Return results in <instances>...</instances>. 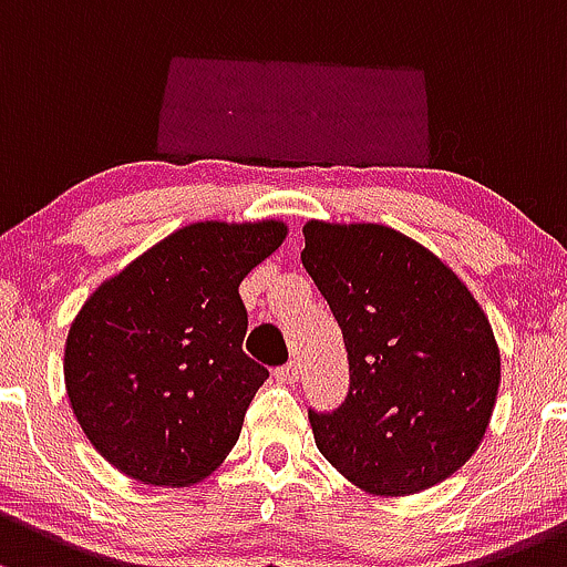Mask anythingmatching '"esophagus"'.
<instances>
[{
    "label": "esophagus",
    "mask_w": 567,
    "mask_h": 567,
    "mask_svg": "<svg viewBox=\"0 0 567 567\" xmlns=\"http://www.w3.org/2000/svg\"><path fill=\"white\" fill-rule=\"evenodd\" d=\"M274 378H277V383L282 385H296L299 383V363L296 361L285 363V367H279L277 372H274Z\"/></svg>",
    "instance_id": "obj_1"
}]
</instances>
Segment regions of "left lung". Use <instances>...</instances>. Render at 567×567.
Listing matches in <instances>:
<instances>
[{
	"instance_id": "1",
	"label": "left lung",
	"mask_w": 567,
	"mask_h": 567,
	"mask_svg": "<svg viewBox=\"0 0 567 567\" xmlns=\"http://www.w3.org/2000/svg\"><path fill=\"white\" fill-rule=\"evenodd\" d=\"M301 264L344 337L348 399L309 410L315 443L363 492L413 494L484 440L499 348L484 309L437 255L385 225H303Z\"/></svg>"
}]
</instances>
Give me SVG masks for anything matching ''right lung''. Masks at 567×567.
I'll return each mask as SVG.
<instances>
[{
	"instance_id": "add662e5",
	"label": "right lung",
	"mask_w": 567,
	"mask_h": 567,
	"mask_svg": "<svg viewBox=\"0 0 567 567\" xmlns=\"http://www.w3.org/2000/svg\"><path fill=\"white\" fill-rule=\"evenodd\" d=\"M288 225L193 223L105 279L70 326L64 385L118 473L189 486L223 464L268 369L241 350L238 285Z\"/></svg>"
}]
</instances>
